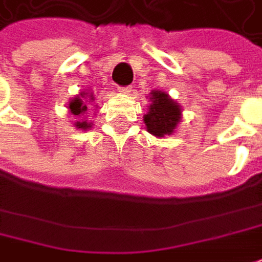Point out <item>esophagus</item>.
<instances>
[{
	"label": "esophagus",
	"instance_id": "1",
	"mask_svg": "<svg viewBox=\"0 0 262 262\" xmlns=\"http://www.w3.org/2000/svg\"><path fill=\"white\" fill-rule=\"evenodd\" d=\"M133 91V86L129 85V86H121L119 88V93H122V94H129Z\"/></svg>",
	"mask_w": 262,
	"mask_h": 262
}]
</instances>
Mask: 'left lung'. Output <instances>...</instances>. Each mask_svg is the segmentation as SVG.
Listing matches in <instances>:
<instances>
[{"label":"left lung","mask_w":262,"mask_h":262,"mask_svg":"<svg viewBox=\"0 0 262 262\" xmlns=\"http://www.w3.org/2000/svg\"><path fill=\"white\" fill-rule=\"evenodd\" d=\"M149 97L150 104L147 106V113L143 116L146 129L158 138L172 136L183 118L181 106L161 90H153Z\"/></svg>","instance_id":"obj_1"}]
</instances>
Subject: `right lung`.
<instances>
[{"label":"right lung","mask_w":262,"mask_h":262,"mask_svg":"<svg viewBox=\"0 0 262 262\" xmlns=\"http://www.w3.org/2000/svg\"><path fill=\"white\" fill-rule=\"evenodd\" d=\"M94 93L91 90H85V91H81L79 94H76L75 97L71 98L69 104H68V109H69V115L75 116V121H72L73 125L76 129H81V131H86L93 126V122L88 121V106H90V101H94ZM83 118H81L80 116Z\"/></svg>","instance_id":"add662e5"}]
</instances>
